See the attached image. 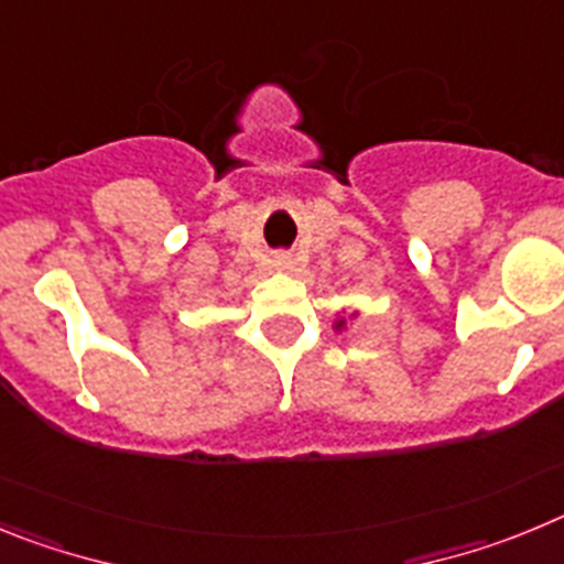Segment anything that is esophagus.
Here are the masks:
<instances>
[{
    "label": "esophagus",
    "instance_id": "obj_1",
    "mask_svg": "<svg viewBox=\"0 0 564 564\" xmlns=\"http://www.w3.org/2000/svg\"><path fill=\"white\" fill-rule=\"evenodd\" d=\"M273 265H276V271H291L293 268V257L291 253H276V257H273Z\"/></svg>",
    "mask_w": 564,
    "mask_h": 564
}]
</instances>
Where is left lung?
<instances>
[{
    "instance_id": "obj_1",
    "label": "left lung",
    "mask_w": 564,
    "mask_h": 564,
    "mask_svg": "<svg viewBox=\"0 0 564 564\" xmlns=\"http://www.w3.org/2000/svg\"><path fill=\"white\" fill-rule=\"evenodd\" d=\"M356 316H358V311L347 313V316H344V311H341V313H338V318H336V322H333V330H336V333H341L344 327H347V322H350V318H356Z\"/></svg>"
}]
</instances>
